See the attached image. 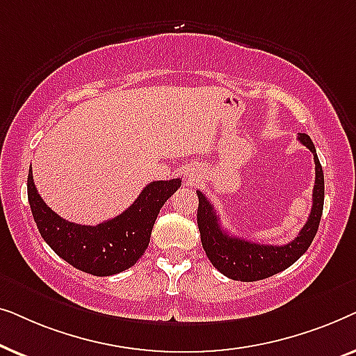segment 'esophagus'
Returning a JSON list of instances; mask_svg holds the SVG:
<instances>
[{"instance_id": "34e87169", "label": "esophagus", "mask_w": 356, "mask_h": 356, "mask_svg": "<svg viewBox=\"0 0 356 356\" xmlns=\"http://www.w3.org/2000/svg\"><path fill=\"white\" fill-rule=\"evenodd\" d=\"M188 181H191V179H188Z\"/></svg>"}]
</instances>
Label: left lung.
Wrapping results in <instances>:
<instances>
[{"instance_id":"obj_1","label":"left lung","mask_w":356,"mask_h":356,"mask_svg":"<svg viewBox=\"0 0 356 356\" xmlns=\"http://www.w3.org/2000/svg\"><path fill=\"white\" fill-rule=\"evenodd\" d=\"M300 143L306 145L314 155L316 179L313 189V207L301 228L298 236L286 245H261V243L246 241L243 238L228 235L220 225L218 216L213 211V206L207 201L201 191L197 193V227L201 233L202 248L206 251L209 261L217 270H220L228 279L241 282H256L267 277L279 274L293 262L300 259L313 243L318 227L323 216L324 207V173L321 167L318 154L313 140L308 134H298Z\"/></svg>"}]
</instances>
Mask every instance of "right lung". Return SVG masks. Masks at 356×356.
<instances>
[{
    "label": "right lung",
    "mask_w": 356,
    "mask_h": 356,
    "mask_svg": "<svg viewBox=\"0 0 356 356\" xmlns=\"http://www.w3.org/2000/svg\"><path fill=\"white\" fill-rule=\"evenodd\" d=\"M179 186V178L149 183L123 213L95 227L67 222L53 212L37 191L32 165L27 196L33 220L48 246L76 269L106 277L120 274L139 261L147 250L160 209Z\"/></svg>",
    "instance_id": "add662e5"
}]
</instances>
